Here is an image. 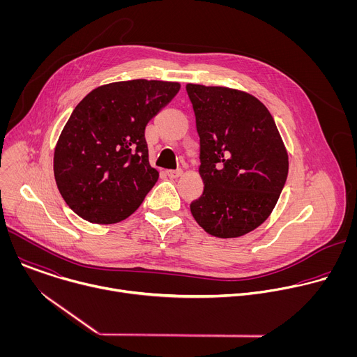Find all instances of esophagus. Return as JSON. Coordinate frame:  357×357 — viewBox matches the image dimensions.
<instances>
[{
    "label": "esophagus",
    "mask_w": 357,
    "mask_h": 357,
    "mask_svg": "<svg viewBox=\"0 0 357 357\" xmlns=\"http://www.w3.org/2000/svg\"><path fill=\"white\" fill-rule=\"evenodd\" d=\"M183 174V171L182 169H174V171H167V175L169 176V178H179L181 175Z\"/></svg>",
    "instance_id": "obj_1"
}]
</instances>
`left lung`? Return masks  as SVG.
Here are the masks:
<instances>
[{"mask_svg": "<svg viewBox=\"0 0 357 357\" xmlns=\"http://www.w3.org/2000/svg\"><path fill=\"white\" fill-rule=\"evenodd\" d=\"M200 138L202 196L190 213L206 233L244 236L275 208L288 175V152L273 116L250 93L186 84Z\"/></svg>", "mask_w": 357, "mask_h": 357, "instance_id": "left-lung-1", "label": "left lung"}]
</instances>
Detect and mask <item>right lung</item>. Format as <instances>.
Instances as JSON below:
<instances>
[{
	"label": "right lung",
	"mask_w": 357,
	"mask_h": 357,
	"mask_svg": "<svg viewBox=\"0 0 357 357\" xmlns=\"http://www.w3.org/2000/svg\"><path fill=\"white\" fill-rule=\"evenodd\" d=\"M179 89L178 82H114L75 107L55 146L54 174L76 215L113 225L139 208L160 178L149 165L145 127Z\"/></svg>",
	"instance_id": "add662e5"
}]
</instances>
